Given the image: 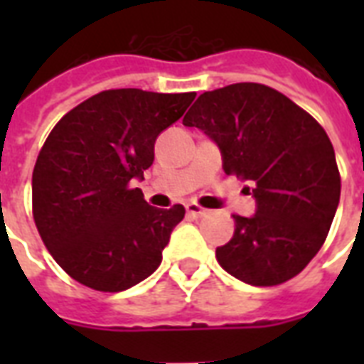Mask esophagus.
I'll return each mask as SVG.
<instances>
[{
    "label": "esophagus",
    "mask_w": 364,
    "mask_h": 364,
    "mask_svg": "<svg viewBox=\"0 0 364 364\" xmlns=\"http://www.w3.org/2000/svg\"><path fill=\"white\" fill-rule=\"evenodd\" d=\"M185 208H187L188 215H193V217H204V215H208V210H205V208H202V205L196 204V202H188V204L185 205Z\"/></svg>",
    "instance_id": "1"
}]
</instances>
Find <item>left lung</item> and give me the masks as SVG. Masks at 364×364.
<instances>
[{
	"label": "left lung",
	"instance_id": "1",
	"mask_svg": "<svg viewBox=\"0 0 364 364\" xmlns=\"http://www.w3.org/2000/svg\"><path fill=\"white\" fill-rule=\"evenodd\" d=\"M219 145L228 176L253 183L257 213L232 215L219 264L272 287L304 270L327 240L340 202V171L323 126L285 94L259 82L204 92L183 119Z\"/></svg>",
	"mask_w": 364,
	"mask_h": 364
}]
</instances>
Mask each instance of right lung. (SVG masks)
Here are the masks:
<instances>
[{
  "mask_svg": "<svg viewBox=\"0 0 364 364\" xmlns=\"http://www.w3.org/2000/svg\"><path fill=\"white\" fill-rule=\"evenodd\" d=\"M194 96L104 90L48 134L31 176V210L48 253L75 282L119 293L160 266L185 208H153L132 181L143 179L159 134L181 119Z\"/></svg>",
  "mask_w": 364,
  "mask_h": 364,
  "instance_id": "1",
  "label": "right lung"
}]
</instances>
